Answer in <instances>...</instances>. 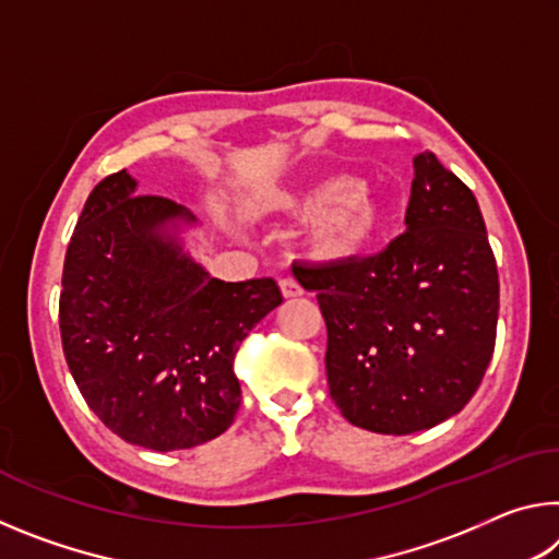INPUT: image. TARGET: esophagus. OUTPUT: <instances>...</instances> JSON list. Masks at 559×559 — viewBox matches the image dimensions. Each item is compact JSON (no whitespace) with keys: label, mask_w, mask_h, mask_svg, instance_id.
<instances>
[{"label":"esophagus","mask_w":559,"mask_h":559,"mask_svg":"<svg viewBox=\"0 0 559 559\" xmlns=\"http://www.w3.org/2000/svg\"><path fill=\"white\" fill-rule=\"evenodd\" d=\"M281 293L286 298H298V296H302V288H300V283L296 281V278H290V276H286V278H281Z\"/></svg>","instance_id":"esophagus-1"}]
</instances>
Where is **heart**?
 Returning <instances> with one entry per match:
<instances>
[{
  "label": "heart",
  "instance_id": "obj_1",
  "mask_svg": "<svg viewBox=\"0 0 559 559\" xmlns=\"http://www.w3.org/2000/svg\"><path fill=\"white\" fill-rule=\"evenodd\" d=\"M276 206L308 214L306 241L320 261L340 263L367 251L380 231V206L353 177H325L276 197Z\"/></svg>",
  "mask_w": 559,
  "mask_h": 559
}]
</instances>
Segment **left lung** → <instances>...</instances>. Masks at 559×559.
Returning <instances> with one entry per match:
<instances>
[{
	"mask_svg": "<svg viewBox=\"0 0 559 559\" xmlns=\"http://www.w3.org/2000/svg\"><path fill=\"white\" fill-rule=\"evenodd\" d=\"M406 231L372 257L293 266L318 293L330 396L359 429L404 437L459 414L496 347L498 266L476 197L414 159Z\"/></svg>",
	"mask_w": 559,
	"mask_h": 559,
	"instance_id": "left-lung-1",
	"label": "left lung"
}]
</instances>
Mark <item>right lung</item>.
<instances>
[{
	"instance_id": "add662e5",
	"label": "right lung",
	"mask_w": 559,
	"mask_h": 559,
	"mask_svg": "<svg viewBox=\"0 0 559 559\" xmlns=\"http://www.w3.org/2000/svg\"><path fill=\"white\" fill-rule=\"evenodd\" d=\"M187 216L135 194L126 169L93 187L66 249L59 328L83 400L122 441L192 449L231 427L241 404L234 359L281 306L273 278L224 283L157 236Z\"/></svg>"
}]
</instances>
